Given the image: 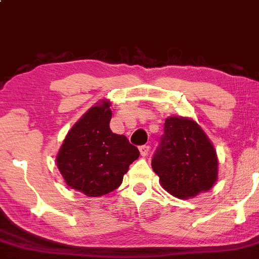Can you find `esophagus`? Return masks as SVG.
<instances>
[{
	"label": "esophagus",
	"instance_id": "obj_1",
	"mask_svg": "<svg viewBox=\"0 0 259 259\" xmlns=\"http://www.w3.org/2000/svg\"><path fill=\"white\" fill-rule=\"evenodd\" d=\"M148 151H149V146H141L140 147V152H141V156L142 157H146L148 154Z\"/></svg>",
	"mask_w": 259,
	"mask_h": 259
}]
</instances>
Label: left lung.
<instances>
[{"mask_svg":"<svg viewBox=\"0 0 259 259\" xmlns=\"http://www.w3.org/2000/svg\"><path fill=\"white\" fill-rule=\"evenodd\" d=\"M152 168L169 194L188 199L213 187L218 177L217 153L197 122L168 117Z\"/></svg>","mask_w":259,"mask_h":259,"instance_id":"1","label":"left lung"}]
</instances>
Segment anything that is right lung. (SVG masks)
Listing matches in <instances>:
<instances>
[{
    "label": "right lung",
    "mask_w": 259,
    "mask_h": 259,
    "mask_svg": "<svg viewBox=\"0 0 259 259\" xmlns=\"http://www.w3.org/2000/svg\"><path fill=\"white\" fill-rule=\"evenodd\" d=\"M111 103L91 107L66 136L56 163L72 189L100 197L121 186L130 164L140 157L126 136L110 128Z\"/></svg>",
    "instance_id": "right-lung-1"
}]
</instances>
